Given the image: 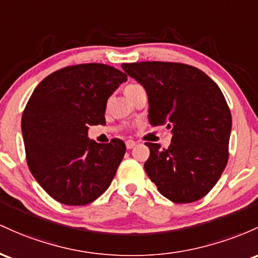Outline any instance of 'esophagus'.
Returning <instances> with one entry per match:
<instances>
[{
    "label": "esophagus",
    "instance_id": "1",
    "mask_svg": "<svg viewBox=\"0 0 258 258\" xmlns=\"http://www.w3.org/2000/svg\"><path fill=\"white\" fill-rule=\"evenodd\" d=\"M125 146H126V149L130 150V149H133V147H135V146H137V143H135L134 140H126V143H125Z\"/></svg>",
    "mask_w": 258,
    "mask_h": 258
}]
</instances>
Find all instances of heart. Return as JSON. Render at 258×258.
<instances>
[{
    "label": "heart",
    "instance_id": "b5f03b06",
    "mask_svg": "<svg viewBox=\"0 0 258 258\" xmlns=\"http://www.w3.org/2000/svg\"><path fill=\"white\" fill-rule=\"evenodd\" d=\"M138 88H140V85H138V84H129V85L125 88V92L135 90V89H138Z\"/></svg>",
    "mask_w": 258,
    "mask_h": 258
}]
</instances>
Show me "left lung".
<instances>
[{
	"label": "left lung",
	"instance_id": "8db88e82",
	"mask_svg": "<svg viewBox=\"0 0 258 258\" xmlns=\"http://www.w3.org/2000/svg\"><path fill=\"white\" fill-rule=\"evenodd\" d=\"M149 96V120L167 124L172 144L146 143L144 167L164 198L190 204L211 191L229 158L230 109L218 85L196 67L173 62L123 63Z\"/></svg>",
	"mask_w": 258,
	"mask_h": 258
}]
</instances>
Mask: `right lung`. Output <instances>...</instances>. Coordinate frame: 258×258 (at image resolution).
I'll list each match as a JSON object with an SVG mask.
<instances>
[{
	"mask_svg": "<svg viewBox=\"0 0 258 258\" xmlns=\"http://www.w3.org/2000/svg\"><path fill=\"white\" fill-rule=\"evenodd\" d=\"M124 82L126 75L114 67L69 66L46 77L29 98L22 117L28 167L60 204H90L113 180L125 144H97L88 129L106 124L107 100Z\"/></svg>",
	"mask_w": 258,
	"mask_h": 258,
	"instance_id": "obj_1",
	"label": "right lung"
}]
</instances>
